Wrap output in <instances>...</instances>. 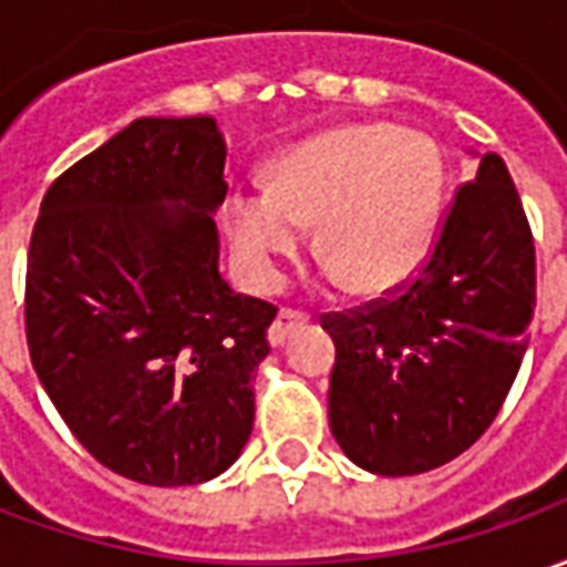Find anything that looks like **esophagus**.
Masks as SVG:
<instances>
[{"label":"esophagus","instance_id":"34e87169","mask_svg":"<svg viewBox=\"0 0 567 567\" xmlns=\"http://www.w3.org/2000/svg\"><path fill=\"white\" fill-rule=\"evenodd\" d=\"M309 321L307 312H300V309H288L285 307L279 316H276V321L270 324V343L272 346H282L291 333L297 331V328H303Z\"/></svg>","mask_w":567,"mask_h":567}]
</instances>
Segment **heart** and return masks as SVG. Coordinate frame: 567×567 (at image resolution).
Masks as SVG:
<instances>
[{"label": "heart", "mask_w": 567, "mask_h": 567, "mask_svg": "<svg viewBox=\"0 0 567 567\" xmlns=\"http://www.w3.org/2000/svg\"><path fill=\"white\" fill-rule=\"evenodd\" d=\"M446 163L434 142L401 127H343L285 151L270 187L239 185L224 199L236 258L258 288L279 282L307 224L331 272L358 295H385L422 267L437 236Z\"/></svg>", "instance_id": "1"}]
</instances>
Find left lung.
Listing matches in <instances>:
<instances>
[{
	"mask_svg": "<svg viewBox=\"0 0 567 567\" xmlns=\"http://www.w3.org/2000/svg\"><path fill=\"white\" fill-rule=\"evenodd\" d=\"M535 285L523 199L488 151L416 276L321 316L337 346L328 419L346 455L370 474L413 476L474 446L519 373Z\"/></svg>",
	"mask_w": 567,
	"mask_h": 567,
	"instance_id": "8db88e82",
	"label": "left lung"
}]
</instances>
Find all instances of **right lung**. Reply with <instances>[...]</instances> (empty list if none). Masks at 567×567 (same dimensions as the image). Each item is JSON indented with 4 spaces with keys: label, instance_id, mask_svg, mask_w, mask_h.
<instances>
[{
    "label": "right lung",
    "instance_id": "1",
    "mask_svg": "<svg viewBox=\"0 0 567 567\" xmlns=\"http://www.w3.org/2000/svg\"><path fill=\"white\" fill-rule=\"evenodd\" d=\"M215 121L136 117L48 187L27 258V346L109 471L194 486L239 458L276 307L218 272Z\"/></svg>",
    "mask_w": 567,
    "mask_h": 567
}]
</instances>
